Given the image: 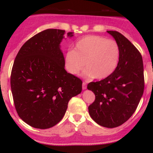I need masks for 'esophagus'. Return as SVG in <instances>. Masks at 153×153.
Instances as JSON below:
<instances>
[{
  "label": "esophagus",
  "instance_id": "1",
  "mask_svg": "<svg viewBox=\"0 0 153 153\" xmlns=\"http://www.w3.org/2000/svg\"><path fill=\"white\" fill-rule=\"evenodd\" d=\"M87 84H86V82H82V89H83V90H85V89L87 88Z\"/></svg>",
  "mask_w": 153,
  "mask_h": 153
}]
</instances>
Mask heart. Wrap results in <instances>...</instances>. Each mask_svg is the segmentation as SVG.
<instances>
[{
	"label": "heart",
	"instance_id": "obj_1",
	"mask_svg": "<svg viewBox=\"0 0 153 153\" xmlns=\"http://www.w3.org/2000/svg\"><path fill=\"white\" fill-rule=\"evenodd\" d=\"M119 59V47L114 40L96 35H89L75 43V50L65 54L64 66L71 75L82 73L85 78L102 80L114 72Z\"/></svg>",
	"mask_w": 153,
	"mask_h": 153
}]
</instances>
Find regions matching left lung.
I'll list each match as a JSON object with an SVG mask.
<instances>
[{"instance_id":"left-lung-1","label":"left lung","mask_w":153,"mask_h":153,"mask_svg":"<svg viewBox=\"0 0 153 153\" xmlns=\"http://www.w3.org/2000/svg\"><path fill=\"white\" fill-rule=\"evenodd\" d=\"M107 32L119 45V62L108 78L88 84V89L96 96L88 111L99 125L114 128L127 122L134 113L143 96L145 78L143 57L137 49L118 31Z\"/></svg>"}]
</instances>
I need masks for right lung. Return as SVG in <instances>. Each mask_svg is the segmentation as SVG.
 Instances as JSON below:
<instances>
[{
	"label": "right lung",
	"instance_id": "1",
	"mask_svg": "<svg viewBox=\"0 0 153 153\" xmlns=\"http://www.w3.org/2000/svg\"><path fill=\"white\" fill-rule=\"evenodd\" d=\"M65 32L49 29L38 33L15 58L10 75L13 103L19 117L31 127H54L64 117L71 98L82 91V80L65 69L59 47Z\"/></svg>",
	"mask_w": 153,
	"mask_h": 153
}]
</instances>
